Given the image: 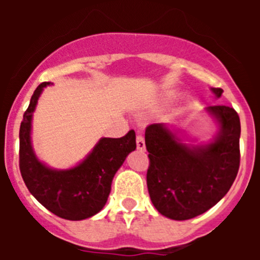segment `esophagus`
Wrapping results in <instances>:
<instances>
[{"label": "esophagus", "instance_id": "1", "mask_svg": "<svg viewBox=\"0 0 260 260\" xmlns=\"http://www.w3.org/2000/svg\"><path fill=\"white\" fill-rule=\"evenodd\" d=\"M137 147L139 151L146 150V143H144V138L141 134L137 135Z\"/></svg>", "mask_w": 260, "mask_h": 260}]
</instances>
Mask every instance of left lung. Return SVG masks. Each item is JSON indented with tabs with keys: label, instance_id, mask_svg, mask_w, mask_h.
Masks as SVG:
<instances>
[{
	"label": "left lung",
	"instance_id": "obj_1",
	"mask_svg": "<svg viewBox=\"0 0 260 260\" xmlns=\"http://www.w3.org/2000/svg\"><path fill=\"white\" fill-rule=\"evenodd\" d=\"M216 98L221 88H211ZM219 130L204 144L183 142L177 128L152 123L146 128L150 157L147 187L156 210L172 220H189L224 198L240 168L241 123L231 107L206 108Z\"/></svg>",
	"mask_w": 260,
	"mask_h": 260
}]
</instances>
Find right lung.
Instances as JSON below:
<instances>
[{
	"instance_id": "obj_1",
	"label": "right lung",
	"mask_w": 260,
	"mask_h": 260,
	"mask_svg": "<svg viewBox=\"0 0 260 260\" xmlns=\"http://www.w3.org/2000/svg\"><path fill=\"white\" fill-rule=\"evenodd\" d=\"M39 84L23 114L19 130V168L27 189L47 210L66 220H84L103 210L112 181L125 158L137 148L135 132L122 138H102L86 157L69 169H53L36 156L31 142L32 116L43 89Z\"/></svg>"
}]
</instances>
